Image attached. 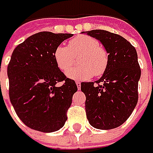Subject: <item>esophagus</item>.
Here are the masks:
<instances>
[{"label":"esophagus","mask_w":153,"mask_h":153,"mask_svg":"<svg viewBox=\"0 0 153 153\" xmlns=\"http://www.w3.org/2000/svg\"><path fill=\"white\" fill-rule=\"evenodd\" d=\"M76 85H77V88H78V90H80V89H81V82H76Z\"/></svg>","instance_id":"esophagus-1"}]
</instances>
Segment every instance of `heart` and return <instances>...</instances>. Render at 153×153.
<instances>
[{
  "label": "heart",
  "instance_id": "obj_1",
  "mask_svg": "<svg viewBox=\"0 0 153 153\" xmlns=\"http://www.w3.org/2000/svg\"><path fill=\"white\" fill-rule=\"evenodd\" d=\"M79 53H82L78 59L82 65L68 70L66 75L70 79H89L93 74L100 76L104 72L108 64V54L100 46L99 41L89 35H79L71 39L69 47L58 45L53 56L59 69L64 71L73 64L74 55Z\"/></svg>",
  "mask_w": 153,
  "mask_h": 153
}]
</instances>
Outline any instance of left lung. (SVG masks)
I'll use <instances>...</instances> for the list:
<instances>
[{"label": "left lung", "instance_id": "1", "mask_svg": "<svg viewBox=\"0 0 153 153\" xmlns=\"http://www.w3.org/2000/svg\"><path fill=\"white\" fill-rule=\"evenodd\" d=\"M83 33L100 41L108 53L106 70L96 84L81 83L87 119L96 129L117 128L127 121L138 102L140 68L137 51L126 39L112 32L92 30Z\"/></svg>", "mask_w": 153, "mask_h": 153}]
</instances>
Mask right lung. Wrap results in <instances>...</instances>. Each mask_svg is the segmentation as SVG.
I'll return each mask as SVG.
<instances>
[{
	"label": "right lung",
	"instance_id": "1",
	"mask_svg": "<svg viewBox=\"0 0 153 153\" xmlns=\"http://www.w3.org/2000/svg\"><path fill=\"white\" fill-rule=\"evenodd\" d=\"M71 36L38 32L19 44L12 54L7 69L10 101L21 121L30 129L52 132L67 121V110L78 89L59 69L53 53ZM61 81L63 85L57 86Z\"/></svg>",
	"mask_w": 153,
	"mask_h": 153
}]
</instances>
